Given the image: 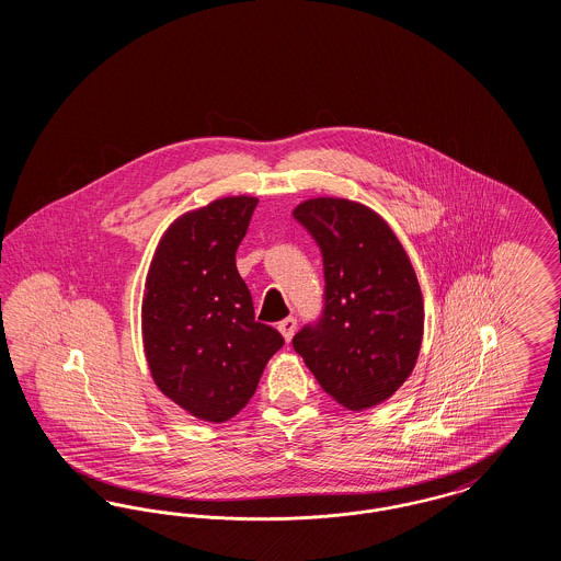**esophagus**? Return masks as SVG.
<instances>
[{
    "label": "esophagus",
    "mask_w": 561,
    "mask_h": 561,
    "mask_svg": "<svg viewBox=\"0 0 561 561\" xmlns=\"http://www.w3.org/2000/svg\"><path fill=\"white\" fill-rule=\"evenodd\" d=\"M277 330H279V332H282V336L290 343V341H293L294 332H296V318L290 316V318L279 321V323H277Z\"/></svg>",
    "instance_id": "1"
}]
</instances>
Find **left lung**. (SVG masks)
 <instances>
[{"instance_id": "8db88e82", "label": "left lung", "mask_w": 561, "mask_h": 561, "mask_svg": "<svg viewBox=\"0 0 561 561\" xmlns=\"http://www.w3.org/2000/svg\"><path fill=\"white\" fill-rule=\"evenodd\" d=\"M294 218L320 245L323 309L293 347L321 389L347 410L391 398L414 370L423 341V294L400 240L370 208L318 197Z\"/></svg>"}]
</instances>
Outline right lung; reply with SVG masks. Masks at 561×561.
<instances>
[{
	"label": "right lung",
	"instance_id": "obj_1",
	"mask_svg": "<svg viewBox=\"0 0 561 561\" xmlns=\"http://www.w3.org/2000/svg\"><path fill=\"white\" fill-rule=\"evenodd\" d=\"M259 199L222 197L161 238L142 298V341L165 398L208 423L233 419L284 336L254 320L236 252Z\"/></svg>",
	"mask_w": 561,
	"mask_h": 561
}]
</instances>
